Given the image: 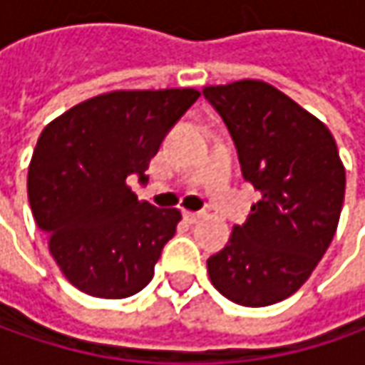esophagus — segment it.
<instances>
[{"label": "esophagus", "mask_w": 365, "mask_h": 365, "mask_svg": "<svg viewBox=\"0 0 365 365\" xmlns=\"http://www.w3.org/2000/svg\"><path fill=\"white\" fill-rule=\"evenodd\" d=\"M182 217H185V221H189V223H197V221L203 217V215H201V213H197V211H185V213H182Z\"/></svg>", "instance_id": "esophagus-1"}]
</instances>
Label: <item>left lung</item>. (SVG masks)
I'll return each instance as SVG.
<instances>
[{
	"instance_id": "left-lung-1",
	"label": "left lung",
	"mask_w": 365,
	"mask_h": 365,
	"mask_svg": "<svg viewBox=\"0 0 365 365\" xmlns=\"http://www.w3.org/2000/svg\"><path fill=\"white\" fill-rule=\"evenodd\" d=\"M203 95L262 195L207 259L209 278L230 301L268 307L294 294L327 252L344 207V164L329 130L268 83L237 81Z\"/></svg>"
}]
</instances>
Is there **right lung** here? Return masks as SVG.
I'll return each mask as SVG.
<instances>
[{
  "mask_svg": "<svg viewBox=\"0 0 365 365\" xmlns=\"http://www.w3.org/2000/svg\"><path fill=\"white\" fill-rule=\"evenodd\" d=\"M199 95L195 89L106 93L68 109L40 133L28 199L73 287L99 299H125L152 280L180 211L138 201L130 180L146 185L148 164Z\"/></svg>",
  "mask_w": 365,
  "mask_h": 365,
  "instance_id": "1",
  "label": "right lung"
}]
</instances>
